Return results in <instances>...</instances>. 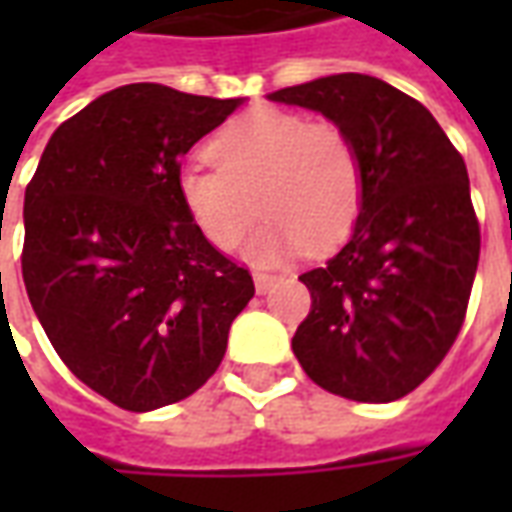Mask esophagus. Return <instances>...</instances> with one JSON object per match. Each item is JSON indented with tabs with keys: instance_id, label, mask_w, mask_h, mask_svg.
Instances as JSON below:
<instances>
[{
	"instance_id": "obj_1",
	"label": "esophagus",
	"mask_w": 512,
	"mask_h": 512,
	"mask_svg": "<svg viewBox=\"0 0 512 512\" xmlns=\"http://www.w3.org/2000/svg\"><path fill=\"white\" fill-rule=\"evenodd\" d=\"M277 285V277L274 274H266V271H255V288L257 293H268V290Z\"/></svg>"
}]
</instances>
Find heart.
I'll list each match as a JSON object with an SVG mask.
<instances>
[{
    "instance_id": "obj_1",
    "label": "heart",
    "mask_w": 512,
    "mask_h": 512,
    "mask_svg": "<svg viewBox=\"0 0 512 512\" xmlns=\"http://www.w3.org/2000/svg\"><path fill=\"white\" fill-rule=\"evenodd\" d=\"M208 150L216 164H183L175 189L216 249L244 241L257 207L271 219L244 249L257 266L285 263L307 246L326 252L354 230L365 202V167L345 128L255 109L230 120Z\"/></svg>"
}]
</instances>
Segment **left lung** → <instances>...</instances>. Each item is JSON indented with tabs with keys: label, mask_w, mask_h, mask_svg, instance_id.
<instances>
[{
	"label": "left lung",
	"mask_w": 512,
	"mask_h": 512,
	"mask_svg": "<svg viewBox=\"0 0 512 512\" xmlns=\"http://www.w3.org/2000/svg\"><path fill=\"white\" fill-rule=\"evenodd\" d=\"M268 101L345 128L365 167L348 244L299 277L312 310L293 354L332 395L392 403L441 365L466 318L480 260L466 164L425 106L376 76H323Z\"/></svg>",
	"instance_id": "1"
}]
</instances>
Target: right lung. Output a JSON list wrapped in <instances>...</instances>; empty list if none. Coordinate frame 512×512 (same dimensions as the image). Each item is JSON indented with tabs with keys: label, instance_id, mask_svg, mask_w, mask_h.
<instances>
[{
	"label": "right lung",
	"instance_id": "right-lung-1",
	"mask_svg": "<svg viewBox=\"0 0 512 512\" xmlns=\"http://www.w3.org/2000/svg\"><path fill=\"white\" fill-rule=\"evenodd\" d=\"M241 104L117 87L51 134L29 180V304L73 376L126 411L194 395L255 296L249 271L211 246L175 189L180 158Z\"/></svg>",
	"mask_w": 512,
	"mask_h": 512
}]
</instances>
